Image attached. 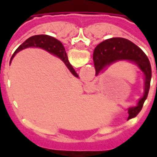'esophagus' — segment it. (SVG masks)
Listing matches in <instances>:
<instances>
[{
  "label": "esophagus",
  "instance_id": "34e87169",
  "mask_svg": "<svg viewBox=\"0 0 157 157\" xmlns=\"http://www.w3.org/2000/svg\"><path fill=\"white\" fill-rule=\"evenodd\" d=\"M87 86H88V88H92V86L91 85V84H90V83H89L88 85H87Z\"/></svg>",
  "mask_w": 157,
  "mask_h": 157
}]
</instances>
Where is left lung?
<instances>
[{"mask_svg": "<svg viewBox=\"0 0 157 157\" xmlns=\"http://www.w3.org/2000/svg\"><path fill=\"white\" fill-rule=\"evenodd\" d=\"M118 60H128L138 65L145 75V92L135 107L128 109V118H134L140 112L147 98L151 79V66L148 57L137 45L123 38H112L99 44L93 52V61L98 75L107 66Z\"/></svg>", "mask_w": 157, "mask_h": 157, "instance_id": "left-lung-1", "label": "left lung"}]
</instances>
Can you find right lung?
<instances>
[{"label": "right lung", "instance_id": "right-lung-1", "mask_svg": "<svg viewBox=\"0 0 157 157\" xmlns=\"http://www.w3.org/2000/svg\"><path fill=\"white\" fill-rule=\"evenodd\" d=\"M29 47H38V48H42L47 50L49 53H53L56 55L58 57L64 61L66 66L71 71L73 75H75V77H78L77 73L75 71V70L73 69L71 65L70 64L68 60V57H67V54L65 52V49L64 46L60 42L57 40L55 38H53L51 36L45 35V34H41V35H35L30 37L25 42H23L22 44L19 46L18 48H17V50L14 52V54L12 55V59L14 57V55L22 49H24Z\"/></svg>", "mask_w": 157, "mask_h": 157}]
</instances>
